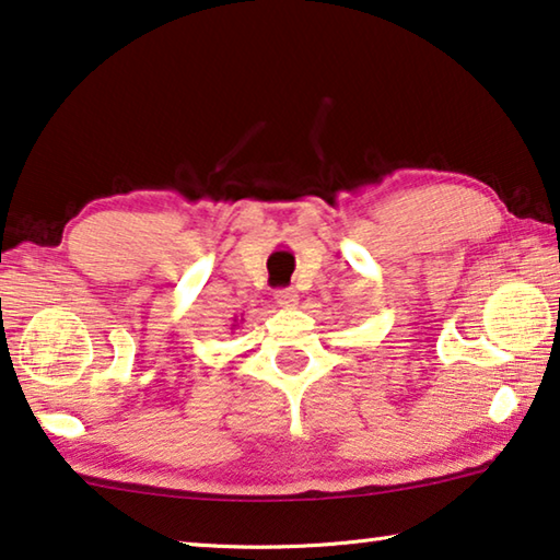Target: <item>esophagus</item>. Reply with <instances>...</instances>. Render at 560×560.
Here are the masks:
<instances>
[{"label": "esophagus", "mask_w": 560, "mask_h": 560, "mask_svg": "<svg viewBox=\"0 0 560 560\" xmlns=\"http://www.w3.org/2000/svg\"><path fill=\"white\" fill-rule=\"evenodd\" d=\"M273 296H277L279 306H283V308H294V306H299V294H296L294 289H279Z\"/></svg>", "instance_id": "obj_1"}]
</instances>
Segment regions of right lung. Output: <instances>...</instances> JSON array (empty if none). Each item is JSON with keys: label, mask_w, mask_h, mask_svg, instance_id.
<instances>
[{"label": "right lung", "mask_w": 560, "mask_h": 560, "mask_svg": "<svg viewBox=\"0 0 560 560\" xmlns=\"http://www.w3.org/2000/svg\"><path fill=\"white\" fill-rule=\"evenodd\" d=\"M238 326V322H236V318H234V324H232V328H236Z\"/></svg>", "instance_id": "obj_1"}]
</instances>
